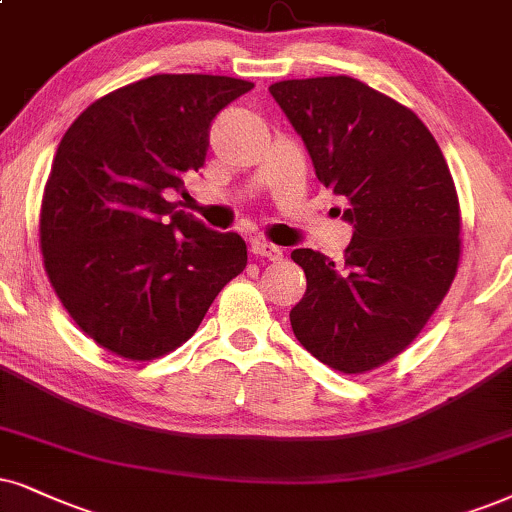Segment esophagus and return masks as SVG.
I'll return each instance as SVG.
<instances>
[{
  "instance_id": "34e87169",
  "label": "esophagus",
  "mask_w": 512,
  "mask_h": 512,
  "mask_svg": "<svg viewBox=\"0 0 512 512\" xmlns=\"http://www.w3.org/2000/svg\"><path fill=\"white\" fill-rule=\"evenodd\" d=\"M250 250H252V255L264 257V260H271V262L283 260V250L278 248V245H274V243L262 241V238H255V241L250 243Z\"/></svg>"
}]
</instances>
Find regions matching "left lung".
<instances>
[{
	"mask_svg": "<svg viewBox=\"0 0 512 512\" xmlns=\"http://www.w3.org/2000/svg\"><path fill=\"white\" fill-rule=\"evenodd\" d=\"M269 92L354 224L342 264L290 252L307 276L290 326L335 371H373L416 340L454 283L463 224L454 177L418 115L354 77L283 80Z\"/></svg>",
	"mask_w": 512,
	"mask_h": 512,
	"instance_id": "left-lung-1",
	"label": "left lung"
}]
</instances>
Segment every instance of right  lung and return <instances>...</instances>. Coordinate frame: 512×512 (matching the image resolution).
I'll use <instances>...</instances> for the list:
<instances>
[{
  "label": "right lung",
  "mask_w": 512,
  "mask_h": 512,
  "mask_svg": "<svg viewBox=\"0 0 512 512\" xmlns=\"http://www.w3.org/2000/svg\"><path fill=\"white\" fill-rule=\"evenodd\" d=\"M252 87L153 75L96 99L63 134L40 250L58 300L99 347L129 361L174 352L248 264L241 236L205 229L167 193L203 167L212 120Z\"/></svg>",
  "instance_id": "1"
}]
</instances>
